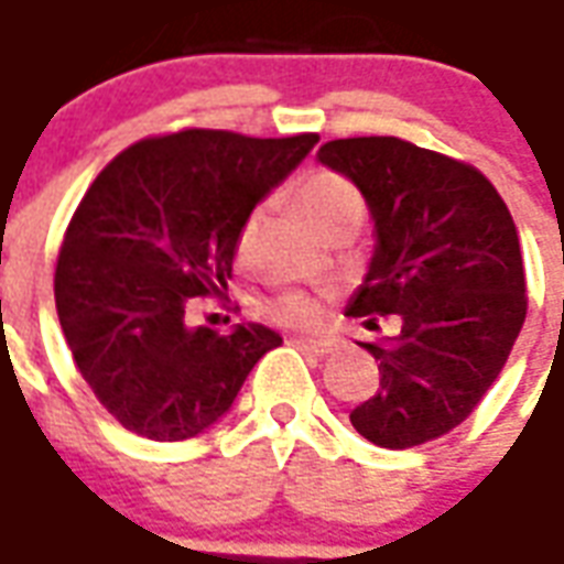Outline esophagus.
<instances>
[{
    "label": "esophagus",
    "mask_w": 564,
    "mask_h": 564,
    "mask_svg": "<svg viewBox=\"0 0 564 564\" xmlns=\"http://www.w3.org/2000/svg\"><path fill=\"white\" fill-rule=\"evenodd\" d=\"M293 344L302 354L311 356H329L335 350V341H329V338H293Z\"/></svg>",
    "instance_id": "obj_1"
}]
</instances>
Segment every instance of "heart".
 Listing matches in <instances>:
<instances>
[{
	"label": "heart",
	"mask_w": 564,
	"mask_h": 564,
	"mask_svg": "<svg viewBox=\"0 0 564 564\" xmlns=\"http://www.w3.org/2000/svg\"><path fill=\"white\" fill-rule=\"evenodd\" d=\"M299 205L305 210V217L314 226H326V223L338 220L344 214H362V198L356 193V186L341 177V174L332 172H314L307 174L305 181L299 184ZM247 238V229H245ZM271 314L281 319V323H295V326H307L319 317V302L314 295L307 293H286L281 295Z\"/></svg>",
	"instance_id": "heart-1"
}]
</instances>
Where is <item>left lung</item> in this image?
Returning a JSON list of instances; mask_svg holds the SVG:
<instances>
[{
  "label": "left lung",
  "mask_w": 564,
  "mask_h": 564,
  "mask_svg": "<svg viewBox=\"0 0 564 564\" xmlns=\"http://www.w3.org/2000/svg\"><path fill=\"white\" fill-rule=\"evenodd\" d=\"M317 160L362 193L375 253L347 317L399 332L359 344L380 390L350 423L371 444L404 449L447 435L505 368L525 319L520 235L484 174L392 135L326 141Z\"/></svg>",
  "instance_id": "left-lung-1"
}]
</instances>
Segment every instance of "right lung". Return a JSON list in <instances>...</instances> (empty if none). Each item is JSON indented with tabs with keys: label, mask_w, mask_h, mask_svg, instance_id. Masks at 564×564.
Masks as SVG:
<instances>
[{
	"label": "right lung",
	"mask_w": 564,
	"mask_h": 564,
	"mask_svg": "<svg viewBox=\"0 0 564 564\" xmlns=\"http://www.w3.org/2000/svg\"><path fill=\"white\" fill-rule=\"evenodd\" d=\"M317 141L184 129L123 150L80 198L56 259V314L75 366L123 429L202 435L281 347L262 323L226 335L186 326V302L226 290L250 210Z\"/></svg>",
	"instance_id": "right-lung-1"
}]
</instances>
